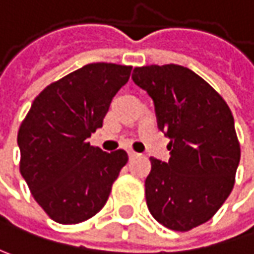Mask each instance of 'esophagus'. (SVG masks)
I'll return each instance as SVG.
<instances>
[{
  "label": "esophagus",
  "mask_w": 254,
  "mask_h": 254,
  "mask_svg": "<svg viewBox=\"0 0 254 254\" xmlns=\"http://www.w3.org/2000/svg\"><path fill=\"white\" fill-rule=\"evenodd\" d=\"M137 156H138V153L133 152V150H130V152H128V157H130V159H134V157H137Z\"/></svg>",
  "instance_id": "esophagus-1"
}]
</instances>
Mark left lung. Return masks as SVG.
I'll list each match as a JSON object with an SVG mask.
<instances>
[{
    "label": "left lung",
    "mask_w": 254,
    "mask_h": 254,
    "mask_svg": "<svg viewBox=\"0 0 254 254\" xmlns=\"http://www.w3.org/2000/svg\"><path fill=\"white\" fill-rule=\"evenodd\" d=\"M133 81L154 102L169 162L150 157L146 202L156 221L190 231L214 217L231 193L240 143L231 110L195 72L179 64L134 67Z\"/></svg>",
    "instance_id": "1"
}]
</instances>
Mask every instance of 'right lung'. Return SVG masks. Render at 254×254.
I'll return each mask as SVG.
<instances>
[{
	"instance_id": "obj_1",
	"label": "right lung",
	"mask_w": 254,
	"mask_h": 254,
	"mask_svg": "<svg viewBox=\"0 0 254 254\" xmlns=\"http://www.w3.org/2000/svg\"><path fill=\"white\" fill-rule=\"evenodd\" d=\"M131 66L89 64L47 85L23 120L20 172L37 204L56 223L78 224L100 211L128 156L107 153L86 138L102 127Z\"/></svg>"
}]
</instances>
